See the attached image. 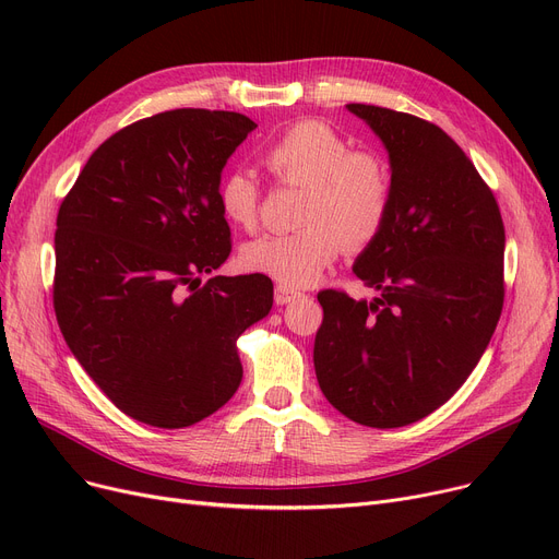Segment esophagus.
<instances>
[{
  "label": "esophagus",
  "mask_w": 559,
  "mask_h": 559,
  "mask_svg": "<svg viewBox=\"0 0 559 559\" xmlns=\"http://www.w3.org/2000/svg\"><path fill=\"white\" fill-rule=\"evenodd\" d=\"M297 299H301V292L292 289V287H287V285H276V289H274V301H276L278 306L292 304V301H297Z\"/></svg>",
  "instance_id": "34e87169"
}]
</instances>
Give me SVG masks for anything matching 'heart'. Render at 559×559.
<instances>
[{"label":"heart","instance_id":"heart-1","mask_svg":"<svg viewBox=\"0 0 559 559\" xmlns=\"http://www.w3.org/2000/svg\"><path fill=\"white\" fill-rule=\"evenodd\" d=\"M281 183L306 188L295 233H270L242 247L245 267L287 287H308L346 249L367 247L385 226L392 174L373 152L350 150L348 140L319 120L285 129L262 156ZM219 211L238 228L258 222L260 190L247 169H230L217 188Z\"/></svg>","mask_w":559,"mask_h":559}]
</instances>
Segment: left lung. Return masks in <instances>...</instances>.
I'll return each instance as SVG.
<instances>
[{"mask_svg":"<svg viewBox=\"0 0 559 559\" xmlns=\"http://www.w3.org/2000/svg\"><path fill=\"white\" fill-rule=\"evenodd\" d=\"M390 156L385 226L354 262L378 292L324 289L314 373L350 421L399 428L444 405L483 358L503 310L506 228L491 190L442 129L346 104Z\"/></svg>","mask_w":559,"mask_h":559,"instance_id":"obj_1","label":"left lung"}]
</instances>
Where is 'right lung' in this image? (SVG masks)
Here are the masks:
<instances>
[{
    "mask_svg": "<svg viewBox=\"0 0 559 559\" xmlns=\"http://www.w3.org/2000/svg\"><path fill=\"white\" fill-rule=\"evenodd\" d=\"M255 129L247 115L179 108L110 135L56 219L53 310L99 390L124 415L186 428L235 394V342L267 317L262 274L211 276L230 253L217 188Z\"/></svg>",
    "mask_w": 559,
    "mask_h": 559,
    "instance_id": "right-lung-1",
    "label": "right lung"
}]
</instances>
